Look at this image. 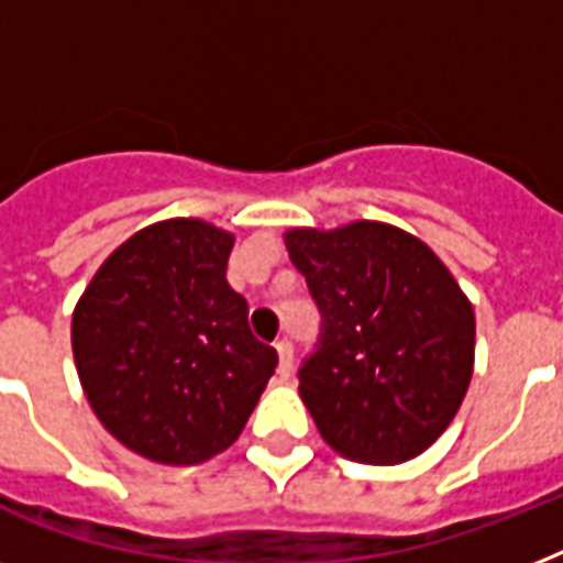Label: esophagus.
I'll use <instances>...</instances> for the list:
<instances>
[{"label":"esophagus","instance_id":"34e87169","mask_svg":"<svg viewBox=\"0 0 563 563\" xmlns=\"http://www.w3.org/2000/svg\"><path fill=\"white\" fill-rule=\"evenodd\" d=\"M277 360H280V365H277L280 376H289L291 362H295V351H291L289 342H277Z\"/></svg>","mask_w":563,"mask_h":563}]
</instances>
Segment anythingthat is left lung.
Listing matches in <instances>:
<instances>
[{
    "mask_svg": "<svg viewBox=\"0 0 563 563\" xmlns=\"http://www.w3.org/2000/svg\"><path fill=\"white\" fill-rule=\"evenodd\" d=\"M321 309L298 391L335 453L402 464L435 444L473 376L476 316L435 251L385 221L283 233Z\"/></svg>",
    "mask_w": 563,
    "mask_h": 563,
    "instance_id": "obj_1",
    "label": "left lung"
}]
</instances>
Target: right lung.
I'll return each mask as SVG.
<instances>
[{
	"label": "right lung",
	"mask_w": 563,
	"mask_h": 563,
	"mask_svg": "<svg viewBox=\"0 0 563 563\" xmlns=\"http://www.w3.org/2000/svg\"><path fill=\"white\" fill-rule=\"evenodd\" d=\"M236 236L203 219L136 230L73 312V356L96 418L148 462L187 467L228 450L277 368L228 286Z\"/></svg>",
	"instance_id": "1"
}]
</instances>
